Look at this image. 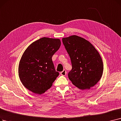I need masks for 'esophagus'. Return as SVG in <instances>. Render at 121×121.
<instances>
[{
  "mask_svg": "<svg viewBox=\"0 0 121 121\" xmlns=\"http://www.w3.org/2000/svg\"><path fill=\"white\" fill-rule=\"evenodd\" d=\"M67 73V72L65 70H64L62 72H60V74L62 75V76H65Z\"/></svg>",
  "mask_w": 121,
  "mask_h": 121,
  "instance_id": "1",
  "label": "esophagus"
}]
</instances>
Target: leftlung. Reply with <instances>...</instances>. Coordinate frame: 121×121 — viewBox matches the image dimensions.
Listing matches in <instances>:
<instances>
[{"mask_svg": "<svg viewBox=\"0 0 121 121\" xmlns=\"http://www.w3.org/2000/svg\"><path fill=\"white\" fill-rule=\"evenodd\" d=\"M62 41L72 63L69 80L80 90H90L103 74V64L99 53L90 41L78 35L63 38Z\"/></svg>", "mask_w": 121, "mask_h": 121, "instance_id": "1", "label": "left lung"}]
</instances>
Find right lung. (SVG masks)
Segmentation results:
<instances>
[{
  "label": "right lung",
  "mask_w": 121,
  "mask_h": 121,
  "mask_svg": "<svg viewBox=\"0 0 121 121\" xmlns=\"http://www.w3.org/2000/svg\"><path fill=\"white\" fill-rule=\"evenodd\" d=\"M60 45V39L44 37L25 50L19 62L18 73L21 82L28 90L40 95L52 86L59 76L52 57Z\"/></svg>",
  "instance_id": "1"
}]
</instances>
